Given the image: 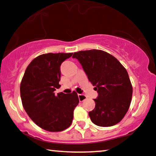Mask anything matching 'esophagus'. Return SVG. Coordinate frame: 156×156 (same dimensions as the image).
Here are the masks:
<instances>
[{
  "label": "esophagus",
  "mask_w": 156,
  "mask_h": 156,
  "mask_svg": "<svg viewBox=\"0 0 156 156\" xmlns=\"http://www.w3.org/2000/svg\"><path fill=\"white\" fill-rule=\"evenodd\" d=\"M78 97H79V100H80V101H83L87 99V97L83 94H78Z\"/></svg>",
  "instance_id": "obj_1"
}]
</instances>
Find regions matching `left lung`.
<instances>
[{
    "label": "left lung",
    "mask_w": 156,
    "mask_h": 156,
    "mask_svg": "<svg viewBox=\"0 0 156 156\" xmlns=\"http://www.w3.org/2000/svg\"><path fill=\"white\" fill-rule=\"evenodd\" d=\"M98 97L95 108L89 112L91 121L102 127L120 122L129 110L133 88L129 74L116 58L103 50L74 52Z\"/></svg>",
    "instance_id": "left-lung-1"
}]
</instances>
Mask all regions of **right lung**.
Wrapping results in <instances>:
<instances>
[{
    "instance_id": "1",
    "label": "right lung",
    "mask_w": 156,
    "mask_h": 156,
    "mask_svg": "<svg viewBox=\"0 0 156 156\" xmlns=\"http://www.w3.org/2000/svg\"><path fill=\"white\" fill-rule=\"evenodd\" d=\"M73 53H48L33 59L25 69L20 84L23 108L30 118L42 129L62 131L71 125L79 104L75 91L55 94L61 85L60 66Z\"/></svg>"
}]
</instances>
